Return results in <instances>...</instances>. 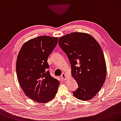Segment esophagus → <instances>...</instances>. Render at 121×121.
Segmentation results:
<instances>
[{
  "instance_id": "esophagus-1",
  "label": "esophagus",
  "mask_w": 121,
  "mask_h": 121,
  "mask_svg": "<svg viewBox=\"0 0 121 121\" xmlns=\"http://www.w3.org/2000/svg\"><path fill=\"white\" fill-rule=\"evenodd\" d=\"M61 78L63 80H66L67 78V76L66 75V74L65 73H63L61 74Z\"/></svg>"
}]
</instances>
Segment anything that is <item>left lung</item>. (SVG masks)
<instances>
[{"instance_id":"obj_1","label":"left lung","mask_w":121,"mask_h":121,"mask_svg":"<svg viewBox=\"0 0 121 121\" xmlns=\"http://www.w3.org/2000/svg\"><path fill=\"white\" fill-rule=\"evenodd\" d=\"M59 45L66 54L71 73L78 84L73 93L83 101L93 99L100 91L107 75L102 49L93 36L82 32H73L59 38Z\"/></svg>"}]
</instances>
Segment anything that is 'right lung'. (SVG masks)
I'll return each mask as SVG.
<instances>
[{
    "label": "right lung",
    "mask_w": 121,
    "mask_h": 121,
    "mask_svg": "<svg viewBox=\"0 0 121 121\" xmlns=\"http://www.w3.org/2000/svg\"><path fill=\"white\" fill-rule=\"evenodd\" d=\"M58 38L40 36L26 41L19 51L16 62L17 78L25 94L38 103H47L56 95L60 82L49 70L48 57Z\"/></svg>",
    "instance_id": "add662e5"
}]
</instances>
